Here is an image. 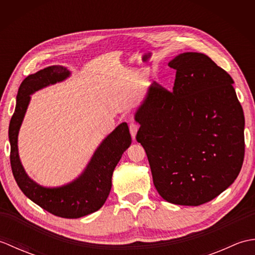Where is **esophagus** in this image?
I'll return each mask as SVG.
<instances>
[{"instance_id": "obj_1", "label": "esophagus", "mask_w": 255, "mask_h": 255, "mask_svg": "<svg viewBox=\"0 0 255 255\" xmlns=\"http://www.w3.org/2000/svg\"><path fill=\"white\" fill-rule=\"evenodd\" d=\"M129 130H130L131 137L134 138V137H136L137 131H138V125L134 122H131L130 124H129Z\"/></svg>"}]
</instances>
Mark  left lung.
I'll return each mask as SVG.
<instances>
[{
	"label": "left lung",
	"instance_id": "8db88e82",
	"mask_svg": "<svg viewBox=\"0 0 255 255\" xmlns=\"http://www.w3.org/2000/svg\"><path fill=\"white\" fill-rule=\"evenodd\" d=\"M173 91L153 82L136 113L137 141L148 156L153 184L166 202L199 206L239 175L245 159V115L223 68L199 52L169 62Z\"/></svg>",
	"mask_w": 255,
	"mask_h": 255
}]
</instances>
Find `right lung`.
Here are the masks:
<instances>
[{"mask_svg":"<svg viewBox=\"0 0 255 255\" xmlns=\"http://www.w3.org/2000/svg\"><path fill=\"white\" fill-rule=\"evenodd\" d=\"M67 68L52 66L28 75L21 82L15 112L10 119L8 138L10 166L20 191L35 204L58 217L80 218L99 210L110 195L112 176L123 153L131 143L128 125L123 123L114 130L91 159L85 171L77 180L61 187H42L27 176L18 156L17 136L30 100V94L49 84L69 77Z\"/></svg>","mask_w":255,"mask_h":255,"instance_id":"add662e5","label":"right lung"}]
</instances>
